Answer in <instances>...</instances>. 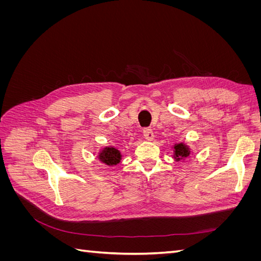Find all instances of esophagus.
<instances>
[{
    "label": "esophagus",
    "mask_w": 261,
    "mask_h": 261,
    "mask_svg": "<svg viewBox=\"0 0 261 261\" xmlns=\"http://www.w3.org/2000/svg\"><path fill=\"white\" fill-rule=\"evenodd\" d=\"M144 136H145V138H146L147 140H152L153 137H154V134H153L152 129L145 128V129H144Z\"/></svg>",
    "instance_id": "esophagus-1"
}]
</instances>
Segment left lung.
<instances>
[{
  "instance_id": "8db88e82",
  "label": "left lung",
  "mask_w": 261,
  "mask_h": 261,
  "mask_svg": "<svg viewBox=\"0 0 261 261\" xmlns=\"http://www.w3.org/2000/svg\"><path fill=\"white\" fill-rule=\"evenodd\" d=\"M173 158H174L175 161H180V160H185L186 158L192 154V150L189 148V146L185 145L184 143H178L173 146Z\"/></svg>"
}]
</instances>
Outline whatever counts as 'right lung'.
Here are the masks:
<instances>
[{
  "instance_id": "add662e5",
  "label": "right lung",
  "mask_w": 261,
  "mask_h": 261,
  "mask_svg": "<svg viewBox=\"0 0 261 261\" xmlns=\"http://www.w3.org/2000/svg\"><path fill=\"white\" fill-rule=\"evenodd\" d=\"M98 159L107 165H116L121 162L122 160V154L121 151L115 147H105L103 149H101L98 154Z\"/></svg>"
}]
</instances>
